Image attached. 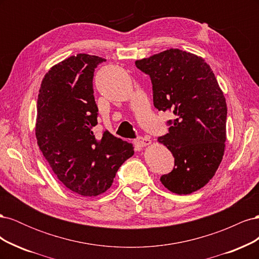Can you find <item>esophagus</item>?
Segmentation results:
<instances>
[{"instance_id":"obj_1","label":"esophagus","mask_w":259,"mask_h":259,"mask_svg":"<svg viewBox=\"0 0 259 259\" xmlns=\"http://www.w3.org/2000/svg\"><path fill=\"white\" fill-rule=\"evenodd\" d=\"M137 145H139L140 147H146L151 144V140L149 137H138L136 140Z\"/></svg>"}]
</instances>
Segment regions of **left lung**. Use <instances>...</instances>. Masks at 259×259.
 <instances>
[{
	"label": "left lung",
	"instance_id": "left-lung-1",
	"mask_svg": "<svg viewBox=\"0 0 259 259\" xmlns=\"http://www.w3.org/2000/svg\"><path fill=\"white\" fill-rule=\"evenodd\" d=\"M150 76L153 105L175 115L168 133L158 138L175 158L161 183L177 194H190L213 178L226 142L227 105L215 74L197 55L170 49L135 61Z\"/></svg>",
	"mask_w": 259,
	"mask_h": 259
}]
</instances>
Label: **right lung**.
<instances>
[{"mask_svg":"<svg viewBox=\"0 0 259 259\" xmlns=\"http://www.w3.org/2000/svg\"><path fill=\"white\" fill-rule=\"evenodd\" d=\"M106 59L89 54L60 61L43 77L36 105L37 146L68 189L96 197L107 191L134 148L105 131L97 136L95 68Z\"/></svg>","mask_w":259,"mask_h":259,"instance_id":"obj_1","label":"right lung"}]
</instances>
